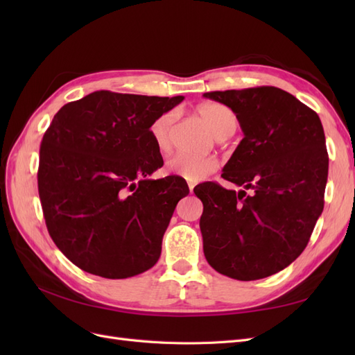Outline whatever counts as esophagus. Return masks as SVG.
Instances as JSON below:
<instances>
[{
    "mask_svg": "<svg viewBox=\"0 0 355 355\" xmlns=\"http://www.w3.org/2000/svg\"><path fill=\"white\" fill-rule=\"evenodd\" d=\"M188 187H189V192H191V194H192V192H194V184H188Z\"/></svg>",
    "mask_w": 355,
    "mask_h": 355,
    "instance_id": "esophagus-1",
    "label": "esophagus"
}]
</instances>
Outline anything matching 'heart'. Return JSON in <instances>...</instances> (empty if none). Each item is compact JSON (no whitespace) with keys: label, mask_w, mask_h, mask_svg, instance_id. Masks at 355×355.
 Segmentation results:
<instances>
[{"label":"heart","mask_w":355,"mask_h":355,"mask_svg":"<svg viewBox=\"0 0 355 355\" xmlns=\"http://www.w3.org/2000/svg\"><path fill=\"white\" fill-rule=\"evenodd\" d=\"M200 120L218 139L228 137L237 128V116L222 103H202L197 108ZM175 120L173 112H164L149 125V136L158 151L164 153L170 148V127ZM170 173L189 182L206 179L218 168V161L213 157H192L176 154L167 159L166 164Z\"/></svg>","instance_id":"obj_1"}]
</instances>
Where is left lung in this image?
<instances>
[{
	"mask_svg": "<svg viewBox=\"0 0 355 355\" xmlns=\"http://www.w3.org/2000/svg\"><path fill=\"white\" fill-rule=\"evenodd\" d=\"M227 105L244 137L222 178L196 187L202 201L200 230L207 262L241 282L284 270L304 252L324 207L329 155L318 115L293 94L263 85L204 93ZM252 189L250 196L245 189Z\"/></svg>",
	"mask_w": 355,
	"mask_h": 355,
	"instance_id": "obj_1",
	"label": "left lung"
}]
</instances>
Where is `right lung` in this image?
<instances>
[{
  "label": "right lung",
  "instance_id": "1",
  "mask_svg": "<svg viewBox=\"0 0 355 355\" xmlns=\"http://www.w3.org/2000/svg\"><path fill=\"white\" fill-rule=\"evenodd\" d=\"M184 96L93 92L62 106L42 136L38 192L50 237L83 271L128 278L153 268L185 179L163 167L149 125Z\"/></svg>",
  "mask_w": 355,
  "mask_h": 355
}]
</instances>
